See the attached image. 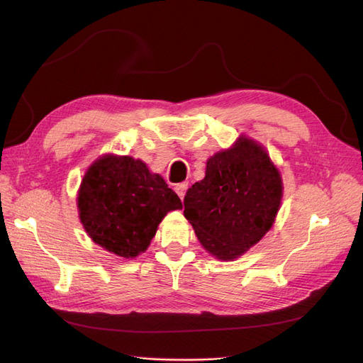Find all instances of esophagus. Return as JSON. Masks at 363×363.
Returning a JSON list of instances; mask_svg holds the SVG:
<instances>
[{"mask_svg":"<svg viewBox=\"0 0 363 363\" xmlns=\"http://www.w3.org/2000/svg\"><path fill=\"white\" fill-rule=\"evenodd\" d=\"M186 191H188V182H183V183H179L177 186H175V192H177V195L182 200L184 199Z\"/></svg>","mask_w":363,"mask_h":363,"instance_id":"34e87169","label":"esophagus"}]
</instances>
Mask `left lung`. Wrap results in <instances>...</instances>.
<instances>
[{
	"label": "left lung",
	"mask_w": 363,
	"mask_h": 363,
	"mask_svg": "<svg viewBox=\"0 0 363 363\" xmlns=\"http://www.w3.org/2000/svg\"><path fill=\"white\" fill-rule=\"evenodd\" d=\"M283 183L267 151L240 136L207 160L206 177L184 195V218L212 256L233 260L265 236L277 216Z\"/></svg>",
	"instance_id": "obj_1"
}]
</instances>
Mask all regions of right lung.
<instances>
[{
  "label": "right lung",
  "mask_w": 363,
  "mask_h": 363,
  "mask_svg": "<svg viewBox=\"0 0 363 363\" xmlns=\"http://www.w3.org/2000/svg\"><path fill=\"white\" fill-rule=\"evenodd\" d=\"M77 206L95 244L133 259L148 248L164 215L182 208V201L142 160L106 155L86 171Z\"/></svg>",
  "instance_id": "right-lung-1"
}]
</instances>
